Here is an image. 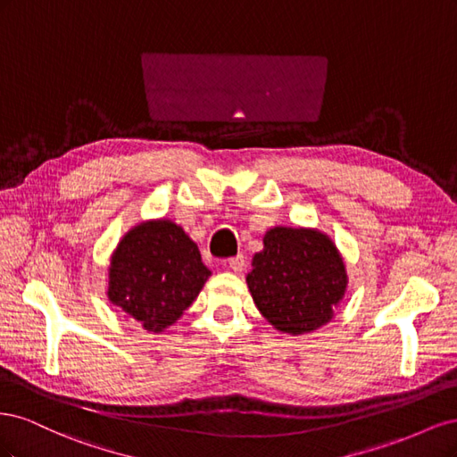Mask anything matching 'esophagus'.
Segmentation results:
<instances>
[{
  "instance_id": "esophagus-1",
  "label": "esophagus",
  "mask_w": 457,
  "mask_h": 457,
  "mask_svg": "<svg viewBox=\"0 0 457 457\" xmlns=\"http://www.w3.org/2000/svg\"><path fill=\"white\" fill-rule=\"evenodd\" d=\"M245 267V257L242 253H238L237 257H230L228 259V269L234 272H242Z\"/></svg>"
}]
</instances>
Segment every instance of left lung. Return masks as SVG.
<instances>
[{"label": "left lung", "mask_w": 457, "mask_h": 457, "mask_svg": "<svg viewBox=\"0 0 457 457\" xmlns=\"http://www.w3.org/2000/svg\"><path fill=\"white\" fill-rule=\"evenodd\" d=\"M252 267L245 282L259 312L289 336L328 324L349 282L336 244L314 228L267 230Z\"/></svg>", "instance_id": "1"}]
</instances>
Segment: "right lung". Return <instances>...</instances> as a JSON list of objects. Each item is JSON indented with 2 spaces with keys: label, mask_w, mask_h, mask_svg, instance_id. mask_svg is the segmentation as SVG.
Here are the masks:
<instances>
[{
  "label": "right lung",
  "mask_w": 457,
  "mask_h": 457,
  "mask_svg": "<svg viewBox=\"0 0 457 457\" xmlns=\"http://www.w3.org/2000/svg\"><path fill=\"white\" fill-rule=\"evenodd\" d=\"M212 270L198 245L170 219L133 227L108 267V301L146 331L160 334L192 305Z\"/></svg>",
  "instance_id": "right-lung-1"
}]
</instances>
